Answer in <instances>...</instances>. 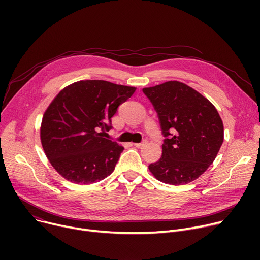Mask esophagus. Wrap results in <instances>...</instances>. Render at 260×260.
<instances>
[{
    "label": "esophagus",
    "instance_id": "obj_1",
    "mask_svg": "<svg viewBox=\"0 0 260 260\" xmlns=\"http://www.w3.org/2000/svg\"><path fill=\"white\" fill-rule=\"evenodd\" d=\"M145 144H146V140H144V141H142V142H140V143H134V145H135L136 147H138V148L144 146Z\"/></svg>",
    "mask_w": 260,
    "mask_h": 260
}]
</instances>
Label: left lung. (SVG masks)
<instances>
[{
    "label": "left lung",
    "instance_id": "left-lung-1",
    "mask_svg": "<svg viewBox=\"0 0 260 260\" xmlns=\"http://www.w3.org/2000/svg\"><path fill=\"white\" fill-rule=\"evenodd\" d=\"M158 114L161 158L148 166L163 183L182 185L196 180L215 160L223 142V123L216 107L179 81L142 89Z\"/></svg>",
    "mask_w": 260,
    "mask_h": 260
}]
</instances>
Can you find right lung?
<instances>
[{"label": "right lung", "mask_w": 260, "mask_h": 260, "mask_svg": "<svg viewBox=\"0 0 260 260\" xmlns=\"http://www.w3.org/2000/svg\"><path fill=\"white\" fill-rule=\"evenodd\" d=\"M136 87L82 80L63 88L45 111L40 137L44 153L63 178L91 184L111 175L122 145L104 138L118 106Z\"/></svg>", "instance_id": "right-lung-1"}]
</instances>
